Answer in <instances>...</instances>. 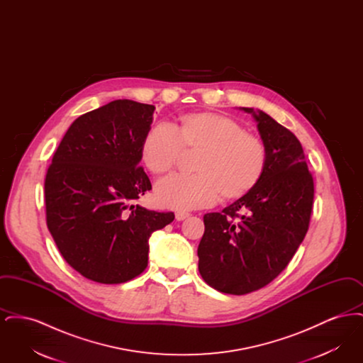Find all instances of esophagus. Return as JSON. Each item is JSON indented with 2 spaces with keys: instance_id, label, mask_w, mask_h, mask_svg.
Returning a JSON list of instances; mask_svg holds the SVG:
<instances>
[{
  "instance_id": "obj_1",
  "label": "esophagus",
  "mask_w": 363,
  "mask_h": 363,
  "mask_svg": "<svg viewBox=\"0 0 363 363\" xmlns=\"http://www.w3.org/2000/svg\"><path fill=\"white\" fill-rule=\"evenodd\" d=\"M190 213L188 212H177L175 213V219L178 220V222H181V220H185L186 218H189Z\"/></svg>"
}]
</instances>
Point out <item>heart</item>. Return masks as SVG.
I'll use <instances>...</instances> for the list:
<instances>
[{
    "label": "heart",
    "mask_w": 363,
    "mask_h": 363,
    "mask_svg": "<svg viewBox=\"0 0 363 363\" xmlns=\"http://www.w3.org/2000/svg\"><path fill=\"white\" fill-rule=\"evenodd\" d=\"M200 150L193 175L174 174L159 181L156 199L162 207L189 211L212 206L222 194L237 200L259 184L268 167L264 140L246 133L234 118L199 111L182 116L178 123H154L141 141L143 163L151 173L172 172L182 151Z\"/></svg>",
    "instance_id": "obj_1"
}]
</instances>
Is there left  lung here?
<instances>
[{
	"mask_svg": "<svg viewBox=\"0 0 363 363\" xmlns=\"http://www.w3.org/2000/svg\"><path fill=\"white\" fill-rule=\"evenodd\" d=\"M257 121L268 147L259 185L222 212L204 215L199 271L220 293L243 295L269 284L302 243L314 199L313 177L299 140L264 111L242 107Z\"/></svg>",
	"mask_w": 363,
	"mask_h": 363,
	"instance_id": "left-lung-1",
	"label": "left lung"
}]
</instances>
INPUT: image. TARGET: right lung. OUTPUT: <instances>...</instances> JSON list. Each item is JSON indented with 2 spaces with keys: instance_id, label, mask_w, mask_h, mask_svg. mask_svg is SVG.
I'll return each instance as SVG.
<instances>
[{
  "instance_id": "obj_1",
  "label": "right lung",
  "mask_w": 363,
  "mask_h": 363,
  "mask_svg": "<svg viewBox=\"0 0 363 363\" xmlns=\"http://www.w3.org/2000/svg\"><path fill=\"white\" fill-rule=\"evenodd\" d=\"M154 110L118 99L80 116L48 169L49 231L65 261L89 280L118 284L138 277L151 234L174 220L173 212L133 204L152 189L138 163Z\"/></svg>"
}]
</instances>
